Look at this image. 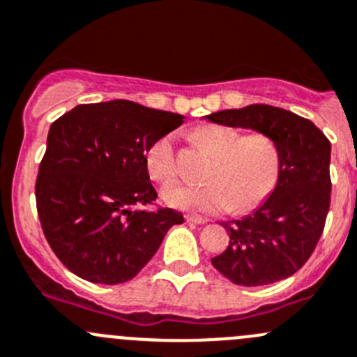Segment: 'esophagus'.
I'll return each mask as SVG.
<instances>
[{"label":"esophagus","instance_id":"obj_1","mask_svg":"<svg viewBox=\"0 0 357 357\" xmlns=\"http://www.w3.org/2000/svg\"><path fill=\"white\" fill-rule=\"evenodd\" d=\"M185 219H188V222H195V224H205L206 222L205 217H199V215H188Z\"/></svg>","mask_w":357,"mask_h":357}]
</instances>
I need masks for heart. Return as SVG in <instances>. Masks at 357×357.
I'll return each instance as SVG.
<instances>
[{
	"instance_id": "1",
	"label": "heart",
	"mask_w": 357,
	"mask_h": 357,
	"mask_svg": "<svg viewBox=\"0 0 357 357\" xmlns=\"http://www.w3.org/2000/svg\"><path fill=\"white\" fill-rule=\"evenodd\" d=\"M192 137L215 155L205 173L206 184L168 185L162 189L166 205L199 213L231 208L247 212L261 205L273 191L280 172V154L268 135L257 131L242 135L229 126L205 124ZM147 169L158 182L175 178V135H162L149 147Z\"/></svg>"
}]
</instances>
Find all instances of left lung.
<instances>
[{"instance_id": "1", "label": "left lung", "mask_w": 357, "mask_h": 357, "mask_svg": "<svg viewBox=\"0 0 357 357\" xmlns=\"http://www.w3.org/2000/svg\"><path fill=\"white\" fill-rule=\"evenodd\" d=\"M206 119L268 135L280 154L271 195L252 213L222 224L229 245L212 257L213 268L245 287L291 277L307 263L324 229L331 198V144L312 121L270 105L220 110Z\"/></svg>"}]
</instances>
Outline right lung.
Returning a JSON list of instances; mask_svg holds the SVG:
<instances>
[{
  "instance_id": "add662e5",
  "label": "right lung",
  "mask_w": 357,
  "mask_h": 357,
  "mask_svg": "<svg viewBox=\"0 0 357 357\" xmlns=\"http://www.w3.org/2000/svg\"><path fill=\"white\" fill-rule=\"evenodd\" d=\"M184 115L128 100L79 105L52 122L36 178L43 235L61 263L94 284L128 282L184 222L173 208L142 210L158 198L147 151Z\"/></svg>"
}]
</instances>
